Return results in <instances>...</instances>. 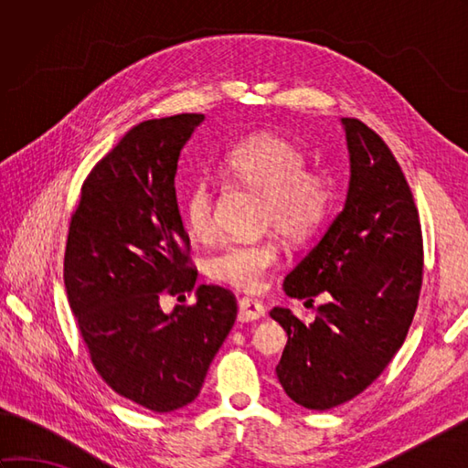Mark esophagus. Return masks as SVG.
Listing matches in <instances>:
<instances>
[{
  "label": "esophagus",
  "instance_id": "esophagus-1",
  "mask_svg": "<svg viewBox=\"0 0 468 468\" xmlns=\"http://www.w3.org/2000/svg\"><path fill=\"white\" fill-rule=\"evenodd\" d=\"M265 315V305L253 297H241L239 300V320L241 322H255Z\"/></svg>",
  "mask_w": 468,
  "mask_h": 468
}]
</instances>
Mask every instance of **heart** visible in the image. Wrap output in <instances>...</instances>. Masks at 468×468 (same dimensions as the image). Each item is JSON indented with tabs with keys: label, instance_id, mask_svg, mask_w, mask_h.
<instances>
[{
	"label": "heart",
	"instance_id": "heart-1",
	"mask_svg": "<svg viewBox=\"0 0 468 468\" xmlns=\"http://www.w3.org/2000/svg\"><path fill=\"white\" fill-rule=\"evenodd\" d=\"M223 171L229 181L260 195L255 208L260 227H273L293 243L320 231L334 208L332 175L320 166H305L302 148L282 134L260 133L243 138L227 151ZM181 213L197 239H213L217 233L213 183L198 178L188 186ZM280 241L273 233L235 239L208 257L207 273L218 283L255 292L280 263Z\"/></svg>",
	"mask_w": 468,
	"mask_h": 468
}]
</instances>
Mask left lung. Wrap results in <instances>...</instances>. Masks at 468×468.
<instances>
[{
    "mask_svg": "<svg viewBox=\"0 0 468 468\" xmlns=\"http://www.w3.org/2000/svg\"><path fill=\"white\" fill-rule=\"evenodd\" d=\"M350 151L344 211L285 277L290 297L330 302L305 325L287 307L270 315L287 332L275 372L285 394L330 410L370 386L410 330L422 287L419 208L390 148L357 118H342Z\"/></svg>",
    "mask_w": 468,
    "mask_h": 468,
    "instance_id": "1",
    "label": "left lung"
}]
</instances>
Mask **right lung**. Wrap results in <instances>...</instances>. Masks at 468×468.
<instances>
[{
	"instance_id": "add662e5",
	"label": "right lung",
	"mask_w": 468,
	"mask_h": 468,
	"mask_svg": "<svg viewBox=\"0 0 468 468\" xmlns=\"http://www.w3.org/2000/svg\"><path fill=\"white\" fill-rule=\"evenodd\" d=\"M203 121L176 114L131 128L86 176L68 227L64 283L90 360L116 394L153 412L197 399L237 317L235 295L218 285L161 310L163 295L195 290L175 175Z\"/></svg>"
}]
</instances>
